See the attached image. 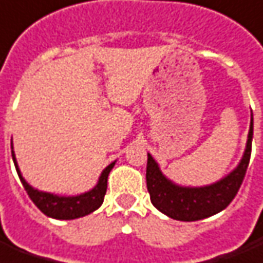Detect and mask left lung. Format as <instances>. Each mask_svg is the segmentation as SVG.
Returning a JSON list of instances; mask_svg holds the SVG:
<instances>
[{
    "mask_svg": "<svg viewBox=\"0 0 263 263\" xmlns=\"http://www.w3.org/2000/svg\"><path fill=\"white\" fill-rule=\"evenodd\" d=\"M253 137V117L248 132L247 145L239 163L216 182L203 186H183L171 181L163 174L159 163L148 154L146 163V188L152 205L172 219L192 222L205 219L227 208L238 194L243 176L247 174Z\"/></svg>",
    "mask_w": 263,
    "mask_h": 263,
    "instance_id": "obj_1",
    "label": "left lung"
}]
</instances>
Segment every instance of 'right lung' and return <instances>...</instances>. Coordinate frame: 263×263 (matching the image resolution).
Masks as SVG:
<instances>
[{
	"mask_svg": "<svg viewBox=\"0 0 263 263\" xmlns=\"http://www.w3.org/2000/svg\"><path fill=\"white\" fill-rule=\"evenodd\" d=\"M11 154H12V161L15 165L16 174L21 179V183L27 191V194L31 198V201L36 205V208L41 211L42 214H45L49 218L54 219H61V221H69V219H77L81 216L91 214L93 211L100 208L104 202V196L106 194V181H108V175L114 168V165L117 161L111 162L105 170L101 172L98 182L92 189H89L87 192H82L78 195H58V194H52V192H45V191H40V189L34 188L32 185H29L25 178L20 171L18 162H16L15 152H14V146H12V141H11Z\"/></svg>",
	"mask_w": 263,
	"mask_h": 263,
	"instance_id": "1",
	"label": "right lung"
}]
</instances>
